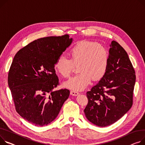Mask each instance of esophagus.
<instances>
[{"label": "esophagus", "mask_w": 145, "mask_h": 145, "mask_svg": "<svg viewBox=\"0 0 145 145\" xmlns=\"http://www.w3.org/2000/svg\"><path fill=\"white\" fill-rule=\"evenodd\" d=\"M71 94L72 95H78L79 94V93L78 91H75V90H71Z\"/></svg>", "instance_id": "1"}]
</instances>
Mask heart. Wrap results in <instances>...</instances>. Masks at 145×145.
I'll return each mask as SVG.
<instances>
[{"mask_svg": "<svg viewBox=\"0 0 145 145\" xmlns=\"http://www.w3.org/2000/svg\"><path fill=\"white\" fill-rule=\"evenodd\" d=\"M71 59L61 55L55 60L54 67L63 78H68L78 65L80 72L72 77L65 85L75 90L85 89L91 79H101L107 72L109 65V53L99 44L93 41H82L70 50Z\"/></svg>", "mask_w": 145, "mask_h": 145, "instance_id": "heart-1", "label": "heart"}]
</instances>
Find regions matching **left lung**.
I'll return each instance as SVG.
<instances>
[{"mask_svg": "<svg viewBox=\"0 0 145 145\" xmlns=\"http://www.w3.org/2000/svg\"><path fill=\"white\" fill-rule=\"evenodd\" d=\"M135 72L127 52L111 42L108 69L100 82L86 93V118L99 127L110 125L126 114L133 104Z\"/></svg>", "mask_w": 145, "mask_h": 145, "instance_id": "8db88e82", "label": "left lung"}]
</instances>
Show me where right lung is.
Here are the masks:
<instances>
[{"label": "right lung", "instance_id": "add662e5", "mask_svg": "<svg viewBox=\"0 0 145 145\" xmlns=\"http://www.w3.org/2000/svg\"><path fill=\"white\" fill-rule=\"evenodd\" d=\"M72 42L68 34L41 38L15 55L8 73L15 109L24 120L38 127L50 123L58 115L70 91L61 89L54 64Z\"/></svg>", "mask_w": 145, "mask_h": 145}]
</instances>
